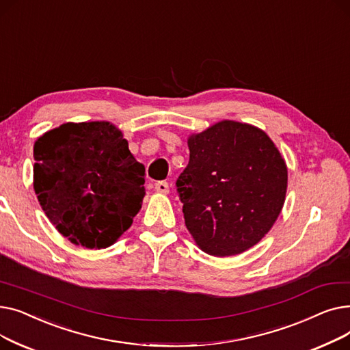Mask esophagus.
I'll return each mask as SVG.
<instances>
[{"instance_id":"34e87169","label":"esophagus","mask_w":350,"mask_h":350,"mask_svg":"<svg viewBox=\"0 0 350 350\" xmlns=\"http://www.w3.org/2000/svg\"><path fill=\"white\" fill-rule=\"evenodd\" d=\"M154 190H156V193H160V194H169V191H170L169 183L167 181H157L154 186Z\"/></svg>"}]
</instances>
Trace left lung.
<instances>
[{"instance_id": "left-lung-1", "label": "left lung", "mask_w": 350, "mask_h": 350, "mask_svg": "<svg viewBox=\"0 0 350 350\" xmlns=\"http://www.w3.org/2000/svg\"><path fill=\"white\" fill-rule=\"evenodd\" d=\"M190 161L177 178L185 221L201 251L241 254L258 244L284 207L288 169L260 127L221 120L187 139Z\"/></svg>"}]
</instances>
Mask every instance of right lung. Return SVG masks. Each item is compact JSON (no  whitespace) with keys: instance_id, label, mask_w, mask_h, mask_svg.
I'll list each match as a JSON object with an SVG mask.
<instances>
[{"instance_id":"right-lung-1","label":"right lung","mask_w":350,"mask_h":350,"mask_svg":"<svg viewBox=\"0 0 350 350\" xmlns=\"http://www.w3.org/2000/svg\"><path fill=\"white\" fill-rule=\"evenodd\" d=\"M33 190L52 226L89 250L113 245L140 211L144 165L110 122L64 123L33 144Z\"/></svg>"}]
</instances>
